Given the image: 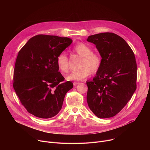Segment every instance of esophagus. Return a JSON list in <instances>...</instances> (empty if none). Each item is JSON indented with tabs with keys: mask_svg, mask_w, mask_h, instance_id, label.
I'll use <instances>...</instances> for the list:
<instances>
[{
	"mask_svg": "<svg viewBox=\"0 0 150 150\" xmlns=\"http://www.w3.org/2000/svg\"><path fill=\"white\" fill-rule=\"evenodd\" d=\"M79 82H74L73 83L74 86H76V85H78V84H79Z\"/></svg>",
	"mask_w": 150,
	"mask_h": 150,
	"instance_id": "esophagus-1",
	"label": "esophagus"
}]
</instances>
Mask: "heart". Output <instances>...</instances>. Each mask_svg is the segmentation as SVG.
I'll use <instances>...</instances> for the list:
<instances>
[{"label":"heart","mask_w":150,"mask_h":150,"mask_svg":"<svg viewBox=\"0 0 150 150\" xmlns=\"http://www.w3.org/2000/svg\"><path fill=\"white\" fill-rule=\"evenodd\" d=\"M74 50L82 56L79 69L72 71L67 77L68 80L81 81L87 78L91 74H96L100 68L101 60L100 56L93 53L92 49L87 45L79 42L74 47ZM57 65L60 71L67 74L70 70L69 59L65 52H62L57 57Z\"/></svg>","instance_id":"obj_1"}]
</instances>
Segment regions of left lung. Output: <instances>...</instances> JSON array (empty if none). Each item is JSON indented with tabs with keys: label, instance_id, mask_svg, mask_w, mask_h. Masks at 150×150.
Returning a JSON list of instances; mask_svg holds the SVG:
<instances>
[{
	"label": "left lung",
	"instance_id": "1",
	"mask_svg": "<svg viewBox=\"0 0 150 150\" xmlns=\"http://www.w3.org/2000/svg\"><path fill=\"white\" fill-rule=\"evenodd\" d=\"M102 59L92 81H87V100L90 109L98 118L116 115L137 89V67L134 53L126 41L112 33L88 36Z\"/></svg>",
	"mask_w": 150,
	"mask_h": 150
}]
</instances>
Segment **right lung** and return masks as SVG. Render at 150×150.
I'll list each match as a JSON object with an SVG mask.
<instances>
[{
  "label": "right lung",
  "mask_w": 150,
  "mask_h": 150,
  "mask_svg": "<svg viewBox=\"0 0 150 150\" xmlns=\"http://www.w3.org/2000/svg\"><path fill=\"white\" fill-rule=\"evenodd\" d=\"M72 42L71 38L37 35L18 52L13 87L21 104L34 116L48 119L61 110L67 93L73 88L59 72L57 57Z\"/></svg>",
  "instance_id": "add662e5"
}]
</instances>
